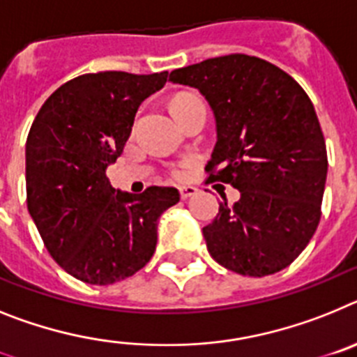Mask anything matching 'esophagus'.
Segmentation results:
<instances>
[{
  "label": "esophagus",
  "instance_id": "obj_1",
  "mask_svg": "<svg viewBox=\"0 0 357 357\" xmlns=\"http://www.w3.org/2000/svg\"><path fill=\"white\" fill-rule=\"evenodd\" d=\"M197 194V188L196 187H179V196H181V199H188V197L196 196Z\"/></svg>",
  "mask_w": 357,
  "mask_h": 357
}]
</instances>
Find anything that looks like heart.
I'll return each mask as SVG.
<instances>
[{"label":"heart","mask_w":357,"mask_h":357,"mask_svg":"<svg viewBox=\"0 0 357 357\" xmlns=\"http://www.w3.org/2000/svg\"><path fill=\"white\" fill-rule=\"evenodd\" d=\"M178 100H179V98H178Z\"/></svg>","instance_id":"b5f03b06"}]
</instances>
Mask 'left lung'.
<instances>
[{
    "instance_id": "1",
    "label": "left lung",
    "mask_w": 357,
    "mask_h": 357,
    "mask_svg": "<svg viewBox=\"0 0 357 357\" xmlns=\"http://www.w3.org/2000/svg\"><path fill=\"white\" fill-rule=\"evenodd\" d=\"M169 80L208 102L217 140L206 170L241 192L234 206L219 203L203 228L212 259L248 277L287 268L314 235L327 179L324 132L307 93L275 64L243 54L179 68Z\"/></svg>"
}]
</instances>
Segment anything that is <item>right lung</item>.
Here are the masks:
<instances>
[{
  "instance_id": "obj_1",
  "label": "right lung",
  "mask_w": 357,
  "mask_h": 357,
  "mask_svg": "<svg viewBox=\"0 0 357 357\" xmlns=\"http://www.w3.org/2000/svg\"><path fill=\"white\" fill-rule=\"evenodd\" d=\"M167 71L86 73L50 95L26 138L29 212L61 268L91 286H109L147 264L158 219L179 201L172 187L131 194L105 176L122 154L142 102Z\"/></svg>"
}]
</instances>
